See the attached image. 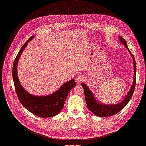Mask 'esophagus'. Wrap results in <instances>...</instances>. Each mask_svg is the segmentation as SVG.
I'll list each match as a JSON object with an SVG mask.
<instances>
[{"mask_svg": "<svg viewBox=\"0 0 146 146\" xmlns=\"http://www.w3.org/2000/svg\"><path fill=\"white\" fill-rule=\"evenodd\" d=\"M84 80V76L82 74H78V75L76 77V82H78V83L81 82L82 81Z\"/></svg>", "mask_w": 146, "mask_h": 146, "instance_id": "1", "label": "esophagus"}]
</instances>
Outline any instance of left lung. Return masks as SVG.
I'll return each mask as SVG.
<instances>
[{
    "mask_svg": "<svg viewBox=\"0 0 146 146\" xmlns=\"http://www.w3.org/2000/svg\"><path fill=\"white\" fill-rule=\"evenodd\" d=\"M119 39L120 42L123 43L125 47L128 50L129 54L131 55L133 58V67H134V76H133V84L129 89V91L124 98V99L122 100L120 103L112 105H106L101 103L98 102L95 98V96L93 94L92 92L90 90L88 87L84 83H81V85L84 88L85 98L86 103V106L95 115L99 116V117H108L113 116L118 112H119L121 110H123L126 105L128 103L129 100H131L132 96L133 95L135 85H136V62L134 58L133 55L130 52L129 49L128 47L127 42L121 36H119Z\"/></svg>",
    "mask_w": 146,
    "mask_h": 146,
    "instance_id": "obj_1",
    "label": "left lung"
}]
</instances>
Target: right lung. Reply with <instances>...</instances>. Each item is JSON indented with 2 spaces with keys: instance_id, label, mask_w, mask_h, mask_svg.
<instances>
[{
  "instance_id": "add662e5",
  "label": "right lung",
  "mask_w": 146,
  "mask_h": 146,
  "mask_svg": "<svg viewBox=\"0 0 146 146\" xmlns=\"http://www.w3.org/2000/svg\"><path fill=\"white\" fill-rule=\"evenodd\" d=\"M34 36H31L21 47L18 53L13 67V78L18 98L22 106L29 112L40 117H53L59 113L64 108L68 94L70 90L76 85L74 79H72L64 83L56 92L44 96H37L28 93L22 87L17 75V65L19 59Z\"/></svg>"
}]
</instances>
